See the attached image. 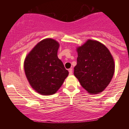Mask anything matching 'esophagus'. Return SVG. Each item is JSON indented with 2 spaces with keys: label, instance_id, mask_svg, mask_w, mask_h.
Instances as JSON below:
<instances>
[{
  "label": "esophagus",
  "instance_id": "1",
  "mask_svg": "<svg viewBox=\"0 0 129 129\" xmlns=\"http://www.w3.org/2000/svg\"><path fill=\"white\" fill-rule=\"evenodd\" d=\"M69 72L70 75H72V73H73V69H69Z\"/></svg>",
  "mask_w": 129,
  "mask_h": 129
}]
</instances>
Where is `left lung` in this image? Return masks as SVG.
I'll return each mask as SVG.
<instances>
[{
	"label": "left lung",
	"instance_id": "left-lung-1",
	"mask_svg": "<svg viewBox=\"0 0 129 129\" xmlns=\"http://www.w3.org/2000/svg\"><path fill=\"white\" fill-rule=\"evenodd\" d=\"M77 64L74 75L90 94L105 90L113 78L115 62L109 49L97 41L88 39L76 49Z\"/></svg>",
	"mask_w": 129,
	"mask_h": 129
}]
</instances>
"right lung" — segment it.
I'll return each instance as SVG.
<instances>
[{"mask_svg": "<svg viewBox=\"0 0 129 129\" xmlns=\"http://www.w3.org/2000/svg\"><path fill=\"white\" fill-rule=\"evenodd\" d=\"M59 44L53 39L38 43L26 56L24 70L29 84L43 95L54 94L69 75L57 57Z\"/></svg>", "mask_w": 129, "mask_h": 129, "instance_id": "obj_1", "label": "right lung"}]
</instances>
